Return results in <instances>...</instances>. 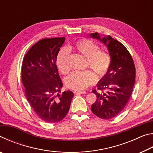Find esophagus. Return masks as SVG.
<instances>
[{"instance_id":"34e87169","label":"esophagus","mask_w":153,"mask_h":153,"mask_svg":"<svg viewBox=\"0 0 153 153\" xmlns=\"http://www.w3.org/2000/svg\"><path fill=\"white\" fill-rule=\"evenodd\" d=\"M74 94H86V92L80 91V90H74Z\"/></svg>"}]
</instances>
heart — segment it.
I'll list each match as a JSON object with an SVG mask.
<instances>
[{"instance_id":"1","label":"heart","mask_w":153,"mask_h":153,"mask_svg":"<svg viewBox=\"0 0 153 153\" xmlns=\"http://www.w3.org/2000/svg\"><path fill=\"white\" fill-rule=\"evenodd\" d=\"M74 48L83 56L86 57V65L89 66L98 77L106 75L111 65V56L105 51L98 49V46L92 41L82 39L75 44ZM63 48L59 52L56 59V65L58 70L63 74H66L70 70L68 64L69 50ZM95 74L90 69L83 71H74L65 79V85L67 88L76 90L86 89L96 81Z\"/></svg>"}]
</instances>
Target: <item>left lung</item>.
<instances>
[{"label":"left lung","mask_w":153,"mask_h":153,"mask_svg":"<svg viewBox=\"0 0 153 153\" xmlns=\"http://www.w3.org/2000/svg\"><path fill=\"white\" fill-rule=\"evenodd\" d=\"M90 36L107 46L111 56L109 69L97 84L100 90H92L97 100L91 106L92 113L97 117L109 120L123 111L131 97L135 84V66L123 44L110 36L101 38L98 33H92Z\"/></svg>","instance_id":"obj_1"}]
</instances>
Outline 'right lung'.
Listing matches in <instances>:
<instances>
[{
  "mask_svg": "<svg viewBox=\"0 0 153 153\" xmlns=\"http://www.w3.org/2000/svg\"><path fill=\"white\" fill-rule=\"evenodd\" d=\"M65 38H45L36 43L25 55L22 79L27 101L37 115L48 123L65 117L74 93L60 94L63 87L56 65V56Z\"/></svg>",
  "mask_w": 153,
  "mask_h": 153,
  "instance_id": "1",
  "label": "right lung"
}]
</instances>
